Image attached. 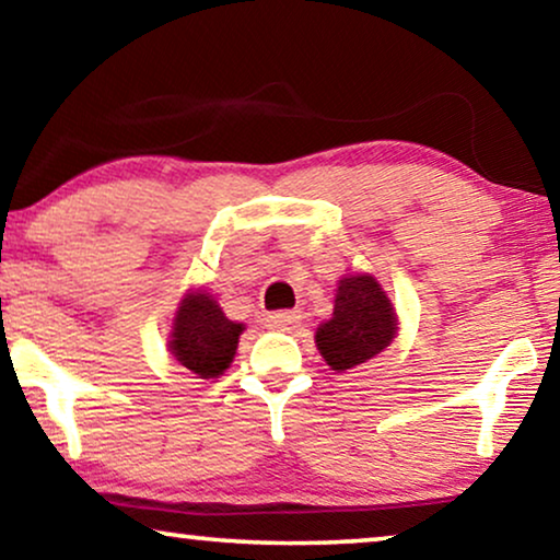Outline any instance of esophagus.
<instances>
[{
	"label": "esophagus",
	"instance_id": "esophagus-1",
	"mask_svg": "<svg viewBox=\"0 0 560 560\" xmlns=\"http://www.w3.org/2000/svg\"><path fill=\"white\" fill-rule=\"evenodd\" d=\"M299 319H302V314L299 312H289V310H283V312H273V314H269V327H273V329H291V327H296L299 325Z\"/></svg>",
	"mask_w": 560,
	"mask_h": 560
}]
</instances>
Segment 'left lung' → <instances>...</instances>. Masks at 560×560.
<instances>
[{"label": "left lung", "mask_w": 560, "mask_h": 560, "mask_svg": "<svg viewBox=\"0 0 560 560\" xmlns=\"http://www.w3.org/2000/svg\"><path fill=\"white\" fill-rule=\"evenodd\" d=\"M398 317L390 299L370 273L340 279L332 319L322 322L314 335L327 365L345 373L373 360L398 332Z\"/></svg>", "instance_id": "obj_1"}]
</instances>
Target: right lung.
<instances>
[{"mask_svg":"<svg viewBox=\"0 0 560 560\" xmlns=\"http://www.w3.org/2000/svg\"><path fill=\"white\" fill-rule=\"evenodd\" d=\"M243 325L231 322L208 291H187L172 322L170 350L200 377L223 375L233 362Z\"/></svg>","mask_w":560,"mask_h":560,"instance_id":"right-lung-1","label":"right lung"}]
</instances>
